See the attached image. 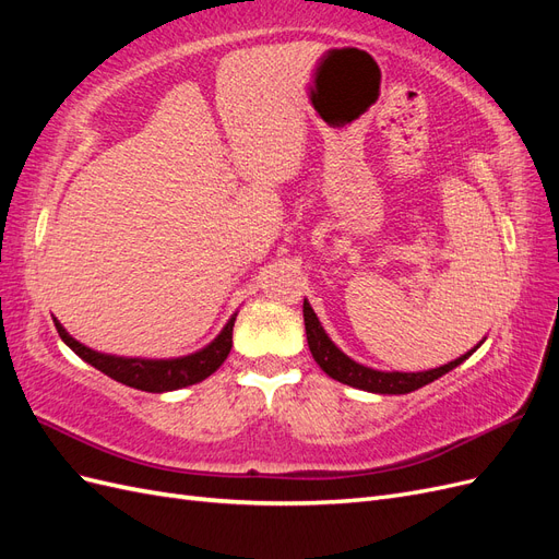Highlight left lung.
Instances as JSON below:
<instances>
[{"mask_svg": "<svg viewBox=\"0 0 559 559\" xmlns=\"http://www.w3.org/2000/svg\"><path fill=\"white\" fill-rule=\"evenodd\" d=\"M302 319H306V333H308V345L314 361L319 364V368L324 373L337 382L349 384L364 389V392H373V394H408L415 392V389L425 386L433 380H438L441 376L450 373L452 368H456L460 364H464L473 352L480 347V343L473 347L471 352H466L464 357L454 359L441 368H431V370H419V373H399V370H376L368 368L364 364H357L354 359H349L343 349H337L335 343L326 335L324 326L319 324V319L312 310V306L308 300H302Z\"/></svg>", "mask_w": 559, "mask_h": 559, "instance_id": "obj_1", "label": "left lung"}]
</instances>
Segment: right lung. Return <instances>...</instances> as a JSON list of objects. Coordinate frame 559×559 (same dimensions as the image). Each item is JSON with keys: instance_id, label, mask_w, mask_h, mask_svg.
Instances as JSON below:
<instances>
[{"instance_id": "right-lung-1", "label": "right lung", "mask_w": 559, "mask_h": 559, "mask_svg": "<svg viewBox=\"0 0 559 559\" xmlns=\"http://www.w3.org/2000/svg\"><path fill=\"white\" fill-rule=\"evenodd\" d=\"M235 317H238V312L228 319L224 331L218 333L207 347H202L189 354V357H179V359H132V357H114V354L95 352L74 341L58 319L53 321L62 343L74 354H79L83 361L95 366L97 370H103L105 376H109L116 382L128 384L132 389H142V392L163 394V392H175V389L202 382L226 361L228 352L233 347Z\"/></svg>"}]
</instances>
